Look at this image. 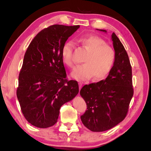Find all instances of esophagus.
<instances>
[{"label":"esophagus","instance_id":"esophagus-1","mask_svg":"<svg viewBox=\"0 0 151 151\" xmlns=\"http://www.w3.org/2000/svg\"><path fill=\"white\" fill-rule=\"evenodd\" d=\"M82 86H83V84H82V83H79V91L81 90V89L82 88Z\"/></svg>","mask_w":151,"mask_h":151}]
</instances>
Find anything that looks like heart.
<instances>
[{
  "label": "heart",
  "mask_w": 151,
  "mask_h": 151,
  "mask_svg": "<svg viewBox=\"0 0 151 151\" xmlns=\"http://www.w3.org/2000/svg\"><path fill=\"white\" fill-rule=\"evenodd\" d=\"M88 52L84 63L77 66L72 72V77L78 81H86L93 76L95 80L106 78L111 72L115 62V52L106 42L98 36H87L77 40ZM74 44L67 42L62 49V59L65 64L73 67L74 65L72 52Z\"/></svg>",
  "instance_id": "obj_1"
}]
</instances>
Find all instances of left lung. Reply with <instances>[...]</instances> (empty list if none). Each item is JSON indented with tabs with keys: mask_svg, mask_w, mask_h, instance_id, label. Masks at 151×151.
Listing matches in <instances>:
<instances>
[{
	"mask_svg": "<svg viewBox=\"0 0 151 151\" xmlns=\"http://www.w3.org/2000/svg\"><path fill=\"white\" fill-rule=\"evenodd\" d=\"M111 39L116 55L112 70L106 79L86 84L80 91L87 104V110L81 119L93 132L108 130L124 120L134 94L129 56L115 33Z\"/></svg>",
	"mask_w": 151,
	"mask_h": 151,
	"instance_id": "obj_1",
	"label": "left lung"
}]
</instances>
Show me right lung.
Returning a JSON list of instances; mask_svg holds the SVG:
<instances>
[{
  "label": "right lung",
  "mask_w": 151,
  "mask_h": 151,
  "mask_svg": "<svg viewBox=\"0 0 151 151\" xmlns=\"http://www.w3.org/2000/svg\"><path fill=\"white\" fill-rule=\"evenodd\" d=\"M79 28L50 26L39 32L26 50L16 94L26 120L36 127L55 124L60 107L79 93L77 82L67 79L62 49Z\"/></svg>",
  "instance_id": "add662e5"
}]
</instances>
